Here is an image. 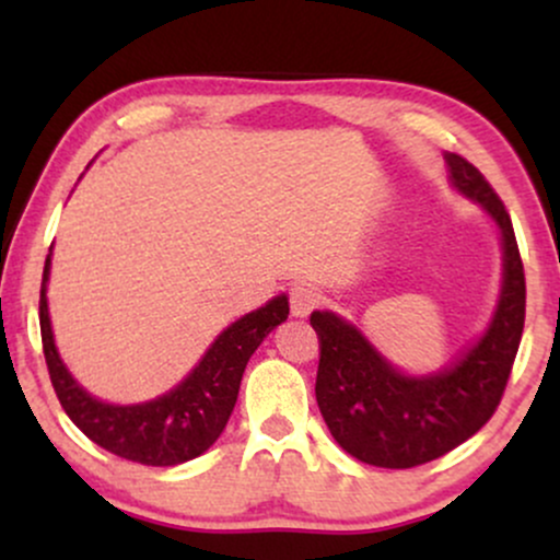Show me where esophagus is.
Here are the masks:
<instances>
[{"label":"esophagus","instance_id":"obj_1","mask_svg":"<svg viewBox=\"0 0 560 560\" xmlns=\"http://www.w3.org/2000/svg\"><path fill=\"white\" fill-rule=\"evenodd\" d=\"M320 294L316 292L313 287H294L292 292H289V305H292V316L298 318H305L307 313L313 311V307L318 305Z\"/></svg>","mask_w":560,"mask_h":560}]
</instances>
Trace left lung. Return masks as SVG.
I'll list each match as a JSON object with an SVG mask.
<instances>
[{
	"mask_svg": "<svg viewBox=\"0 0 560 560\" xmlns=\"http://www.w3.org/2000/svg\"><path fill=\"white\" fill-rule=\"evenodd\" d=\"M447 182L481 208L500 234L503 273L490 324L453 361L427 374L397 369L352 320L313 311L320 339L316 400L334 440L378 468L440 458L490 421L524 331L526 284L516 234L503 202L468 160L445 152Z\"/></svg>",
	"mask_w": 560,
	"mask_h": 560,
	"instance_id": "1",
	"label": "left lung"
}]
</instances>
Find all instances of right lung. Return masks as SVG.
<instances>
[{"label": "right lung", "instance_id": "right-lung-1", "mask_svg": "<svg viewBox=\"0 0 560 560\" xmlns=\"http://www.w3.org/2000/svg\"><path fill=\"white\" fill-rule=\"evenodd\" d=\"M49 268L52 249L44 262L38 324L57 400L89 440L133 464L178 466L213 445L234 410L247 361L289 316V298L284 292L276 294L258 311H249L218 334L195 369L173 389L144 402H107L83 389L60 358L47 302Z\"/></svg>", "mask_w": 560, "mask_h": 560}]
</instances>
